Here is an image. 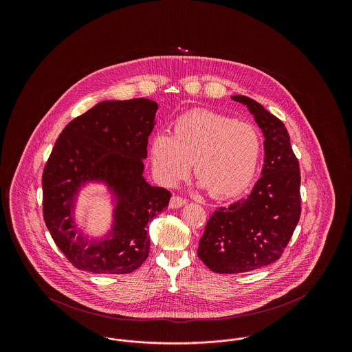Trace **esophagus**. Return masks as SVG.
Returning a JSON list of instances; mask_svg holds the SVG:
<instances>
[{
    "label": "esophagus",
    "mask_w": 352,
    "mask_h": 352,
    "mask_svg": "<svg viewBox=\"0 0 352 352\" xmlns=\"http://www.w3.org/2000/svg\"><path fill=\"white\" fill-rule=\"evenodd\" d=\"M187 203V199H184L182 197H178V195H174L171 197L170 199V208H179Z\"/></svg>",
    "instance_id": "1"
}]
</instances>
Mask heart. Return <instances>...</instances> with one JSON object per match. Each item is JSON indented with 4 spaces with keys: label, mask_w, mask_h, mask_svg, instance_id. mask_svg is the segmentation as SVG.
<instances>
[{
    "label": "heart",
    "mask_w": 352,
    "mask_h": 352,
    "mask_svg": "<svg viewBox=\"0 0 352 352\" xmlns=\"http://www.w3.org/2000/svg\"><path fill=\"white\" fill-rule=\"evenodd\" d=\"M151 162L157 179L175 186L188 174L212 197L240 194L258 165L261 138L256 128L211 111H194L177 118L173 134L158 132L151 141Z\"/></svg>",
    "instance_id": "b5f03b06"
}]
</instances>
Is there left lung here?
I'll list each match as a JSON object with an SVG mask.
<instances>
[{
	"instance_id": "obj_1",
	"label": "left lung",
	"mask_w": 352,
	"mask_h": 352,
	"mask_svg": "<svg viewBox=\"0 0 352 352\" xmlns=\"http://www.w3.org/2000/svg\"><path fill=\"white\" fill-rule=\"evenodd\" d=\"M247 105L264 134V166L251 194L208 219L198 256L217 273H243L277 261L301 217L300 165L281 120L251 98H231Z\"/></svg>"
}]
</instances>
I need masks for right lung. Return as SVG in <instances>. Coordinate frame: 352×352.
Here are the masks:
<instances>
[{
    "label": "right lung",
    "mask_w": 352,
    "mask_h": 352,
    "mask_svg": "<svg viewBox=\"0 0 352 352\" xmlns=\"http://www.w3.org/2000/svg\"><path fill=\"white\" fill-rule=\"evenodd\" d=\"M157 109L155 101L144 98L102 101L74 118L58 137L42 175L43 219L75 268L126 274L146 260L148 223L171 197L142 175ZM92 182L105 184L116 201L113 228L101 239H88L73 219L80 188Z\"/></svg>",
    "instance_id": "add662e5"
}]
</instances>
